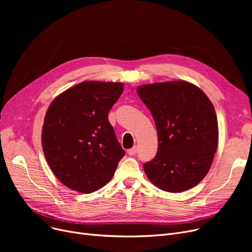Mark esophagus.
I'll return each mask as SVG.
<instances>
[{"instance_id": "obj_1", "label": "esophagus", "mask_w": 252, "mask_h": 252, "mask_svg": "<svg viewBox=\"0 0 252 252\" xmlns=\"http://www.w3.org/2000/svg\"><path fill=\"white\" fill-rule=\"evenodd\" d=\"M127 154L130 155V156L136 155V154H137V147H133L131 149H129V150L127 151Z\"/></svg>"}]
</instances>
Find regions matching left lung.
Masks as SVG:
<instances>
[{
    "mask_svg": "<svg viewBox=\"0 0 252 252\" xmlns=\"http://www.w3.org/2000/svg\"><path fill=\"white\" fill-rule=\"evenodd\" d=\"M137 92L158 135L156 156L144 163L145 173L166 192L193 188L208 173L218 147L213 103L199 88L183 81L144 85Z\"/></svg>",
    "mask_w": 252,
    "mask_h": 252,
    "instance_id": "8db88e82",
    "label": "left lung"
}]
</instances>
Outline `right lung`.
I'll return each instance as SVG.
<instances>
[{"mask_svg": "<svg viewBox=\"0 0 252 252\" xmlns=\"http://www.w3.org/2000/svg\"><path fill=\"white\" fill-rule=\"evenodd\" d=\"M123 91L122 83L84 82L51 103L42 131L43 151L53 173L69 189H101L125 156L108 121Z\"/></svg>", "mask_w": 252, "mask_h": 252, "instance_id": "add662e5", "label": "right lung"}]
</instances>
